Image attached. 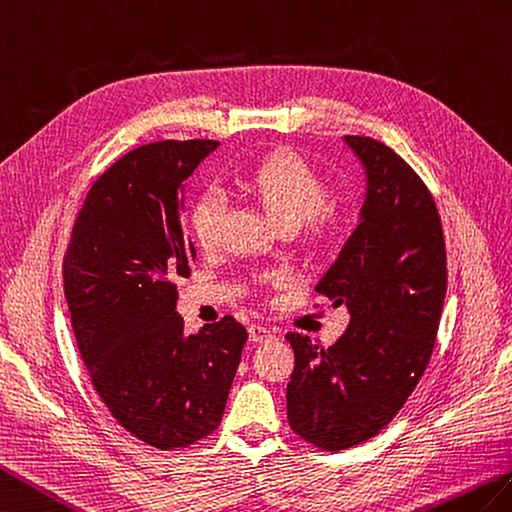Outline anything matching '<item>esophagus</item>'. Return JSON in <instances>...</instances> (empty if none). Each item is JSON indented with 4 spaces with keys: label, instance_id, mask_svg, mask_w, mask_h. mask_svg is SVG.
Wrapping results in <instances>:
<instances>
[{
    "label": "esophagus",
    "instance_id": "1",
    "mask_svg": "<svg viewBox=\"0 0 512 512\" xmlns=\"http://www.w3.org/2000/svg\"><path fill=\"white\" fill-rule=\"evenodd\" d=\"M249 339H252V342H256V344H263V342H271V339H274L276 335L269 331L267 326H263V324H249Z\"/></svg>",
    "mask_w": 512,
    "mask_h": 512
}]
</instances>
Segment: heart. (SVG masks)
Returning a JSON list of instances; mask_svg holds the SVG:
<instances>
[{
	"label": "heart",
	"instance_id": "b5f03b06",
	"mask_svg": "<svg viewBox=\"0 0 512 512\" xmlns=\"http://www.w3.org/2000/svg\"><path fill=\"white\" fill-rule=\"evenodd\" d=\"M247 192L280 230L300 227L313 245L331 241L339 230V212L328 203L324 179L306 164L298 153L274 151L241 177ZM223 201L217 192H203L188 210V230L197 245L210 247L217 236Z\"/></svg>",
	"mask_w": 512,
	"mask_h": 512
}]
</instances>
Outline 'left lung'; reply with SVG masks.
Segmentation results:
<instances>
[{
  "label": "left lung",
  "instance_id": "obj_1",
  "mask_svg": "<svg viewBox=\"0 0 512 512\" xmlns=\"http://www.w3.org/2000/svg\"><path fill=\"white\" fill-rule=\"evenodd\" d=\"M344 142L366 168V201L315 291L346 304L350 322L328 348L287 333L289 425L326 451L361 445L399 414L429 363L447 293L445 236L423 179L383 142Z\"/></svg>",
  "mask_w": 512,
  "mask_h": 512
}]
</instances>
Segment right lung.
Wrapping results in <instances>:
<instances>
[{
    "instance_id": "add662e5",
    "label": "right lung",
    "mask_w": 512,
    "mask_h": 512,
    "mask_svg": "<svg viewBox=\"0 0 512 512\" xmlns=\"http://www.w3.org/2000/svg\"><path fill=\"white\" fill-rule=\"evenodd\" d=\"M214 140L138 146L89 188L63 260L78 350L100 401L162 451L219 427L247 331L232 315L184 333L177 278L195 245L184 232V181Z\"/></svg>"
}]
</instances>
